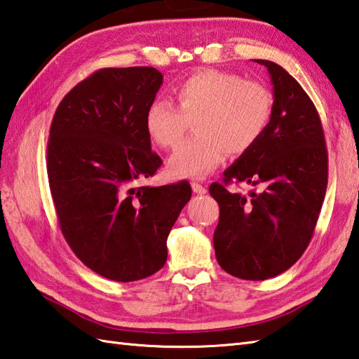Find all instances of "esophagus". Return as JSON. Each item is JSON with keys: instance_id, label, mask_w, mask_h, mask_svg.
<instances>
[{"instance_id": "obj_1", "label": "esophagus", "mask_w": 359, "mask_h": 359, "mask_svg": "<svg viewBox=\"0 0 359 359\" xmlns=\"http://www.w3.org/2000/svg\"><path fill=\"white\" fill-rule=\"evenodd\" d=\"M191 188H193V191H194L196 194H205V193H207V188L202 187L201 184H196V182H193Z\"/></svg>"}]
</instances>
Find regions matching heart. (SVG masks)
Masks as SVG:
<instances>
[{"label": "heart", "mask_w": 359, "mask_h": 359, "mask_svg": "<svg viewBox=\"0 0 359 359\" xmlns=\"http://www.w3.org/2000/svg\"><path fill=\"white\" fill-rule=\"evenodd\" d=\"M172 94L177 106L157 98L144 116L151 140L160 148L177 147L194 123L196 137L168 158L175 179L203 177L228 156L245 154L261 139L273 109L270 90L261 83L217 69L199 71L180 81Z\"/></svg>", "instance_id": "obj_1"}]
</instances>
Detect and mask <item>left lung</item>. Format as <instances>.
Here are the masks:
<instances>
[{
	"label": "left lung",
	"mask_w": 359,
	"mask_h": 359,
	"mask_svg": "<svg viewBox=\"0 0 359 359\" xmlns=\"http://www.w3.org/2000/svg\"><path fill=\"white\" fill-rule=\"evenodd\" d=\"M270 74L273 109L261 139L224 171L210 194L220 208L215 251L231 276L264 280L288 270L313 236L327 189V148L313 102L284 67L256 60ZM261 184L234 194L230 181Z\"/></svg>",
	"instance_id": "obj_1"
}]
</instances>
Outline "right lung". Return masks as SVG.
Returning a JSON list of instances; mask_svg holds the SVG:
<instances>
[{"mask_svg":"<svg viewBox=\"0 0 359 359\" xmlns=\"http://www.w3.org/2000/svg\"><path fill=\"white\" fill-rule=\"evenodd\" d=\"M163 83L154 67H108L67 93L53 116L48 175L60 228L100 276L131 282L166 262V239L191 199L188 182L137 187L162 165L144 126Z\"/></svg>","mask_w":359,"mask_h":359,"instance_id":"1","label":"right lung"}]
</instances>
